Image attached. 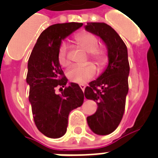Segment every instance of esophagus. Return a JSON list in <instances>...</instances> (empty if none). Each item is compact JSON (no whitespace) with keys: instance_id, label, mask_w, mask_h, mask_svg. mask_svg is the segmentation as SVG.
<instances>
[{"instance_id":"obj_1","label":"esophagus","mask_w":158,"mask_h":158,"mask_svg":"<svg viewBox=\"0 0 158 158\" xmlns=\"http://www.w3.org/2000/svg\"><path fill=\"white\" fill-rule=\"evenodd\" d=\"M79 87H80V89H81L83 91H84V89H85V88H86L85 84H79Z\"/></svg>"}]
</instances>
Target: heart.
<instances>
[{"mask_svg": "<svg viewBox=\"0 0 158 158\" xmlns=\"http://www.w3.org/2000/svg\"><path fill=\"white\" fill-rule=\"evenodd\" d=\"M76 43L89 52V60L96 64L99 68L105 64L106 54L102 49L98 48V39L92 33L83 32L74 38ZM57 60L61 66H68L69 64L68 55V45L66 42L62 41L57 51ZM96 74V67L91 63L79 66L74 65L67 71L66 75L70 82L74 84H85L91 80Z\"/></svg>", "mask_w": 158, "mask_h": 158, "instance_id": "1", "label": "heart"}]
</instances>
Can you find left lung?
<instances>
[{"instance_id": "8db88e82", "label": "left lung", "mask_w": 158, "mask_h": 158, "mask_svg": "<svg viewBox=\"0 0 158 158\" xmlns=\"http://www.w3.org/2000/svg\"><path fill=\"white\" fill-rule=\"evenodd\" d=\"M85 29L99 36L108 50L106 69L84 90L85 98L96 102L98 106L94 115L87 117L89 127L97 135H106L118 127L125 112L130 73L127 48L106 23H87Z\"/></svg>"}]
</instances>
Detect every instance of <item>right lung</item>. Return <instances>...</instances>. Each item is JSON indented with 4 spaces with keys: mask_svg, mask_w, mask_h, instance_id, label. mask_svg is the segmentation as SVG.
Masks as SVG:
<instances>
[{
    "mask_svg": "<svg viewBox=\"0 0 158 158\" xmlns=\"http://www.w3.org/2000/svg\"><path fill=\"white\" fill-rule=\"evenodd\" d=\"M82 25L73 22L49 26L40 34L28 59L26 81L33 120L38 130L48 138L63 136L69 112L84 102V93L78 84L66 86L68 79L57 60L62 39ZM57 88L60 94H55Z\"/></svg>",
    "mask_w": 158,
    "mask_h": 158,
    "instance_id": "add662e5",
    "label": "right lung"
}]
</instances>
